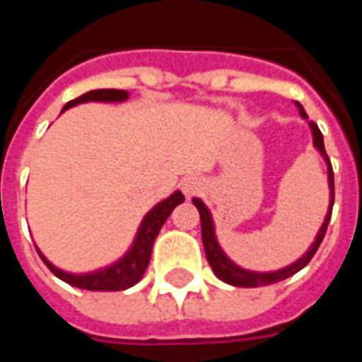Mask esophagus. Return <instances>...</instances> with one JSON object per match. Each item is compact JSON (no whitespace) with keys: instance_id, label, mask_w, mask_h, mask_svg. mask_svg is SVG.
I'll return each mask as SVG.
<instances>
[{"instance_id":"esophagus-1","label":"esophagus","mask_w":362,"mask_h":362,"mask_svg":"<svg viewBox=\"0 0 362 362\" xmlns=\"http://www.w3.org/2000/svg\"><path fill=\"white\" fill-rule=\"evenodd\" d=\"M202 189V180L197 178V176H188V178H184L182 180V192L186 194V196H194Z\"/></svg>"}]
</instances>
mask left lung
<instances>
[{"mask_svg":"<svg viewBox=\"0 0 362 362\" xmlns=\"http://www.w3.org/2000/svg\"><path fill=\"white\" fill-rule=\"evenodd\" d=\"M300 116L306 118V112H304L303 104L295 103ZM310 129H312V143L314 147L318 151L322 158L326 160L327 165V186H329V207H327L326 219L322 223L320 227L318 235L314 238V243L308 250L304 252L300 258L293 262L291 266L281 267V269H275V272H250V269H244V267L236 266L233 259L228 258L227 254L223 252V248L217 243V235H215V225H213V217L207 205L199 199V197H194L192 202L197 207L199 211V219H202V240H204V248H205V256H207V262L211 266L213 273L219 277L221 281H225L228 285H235V287H262V285H272V283H277V281H283L295 275L296 272H300L308 262L312 259V256L316 254L318 246L324 240V235H326V228L329 225V217H332V207H334V170H332V163L326 155V149H324V137H322V132L318 129V126L310 122Z\"/></svg>","mask_w":362,"mask_h":362,"instance_id":"left-lung-1","label":"left lung"}]
</instances>
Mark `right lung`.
Masks as SVG:
<instances>
[{"label":"right lung","instance_id":"obj_1","mask_svg":"<svg viewBox=\"0 0 362 362\" xmlns=\"http://www.w3.org/2000/svg\"><path fill=\"white\" fill-rule=\"evenodd\" d=\"M129 98L127 90L119 89H96L89 90L85 95L77 96L74 100L64 106V110L77 106L83 103H124ZM62 110V112H64ZM184 202L182 192H174L173 196H168L163 202H158L153 209H151L145 217H143L141 225L137 228V235L134 238V244L129 246V250L116 259L114 264L106 267H100L96 272L89 273H69L59 269L52 264L50 259H46L42 252L38 250L40 258L46 266L50 267V272L59 277L62 281H66L67 285L71 287L85 288V291H124V288L134 287L137 281L141 279L143 273L149 266L151 250H153V243L157 238L158 230L165 225V221L168 219V215L174 211L176 205H180Z\"/></svg>","mask_w":362,"mask_h":362}]
</instances>
